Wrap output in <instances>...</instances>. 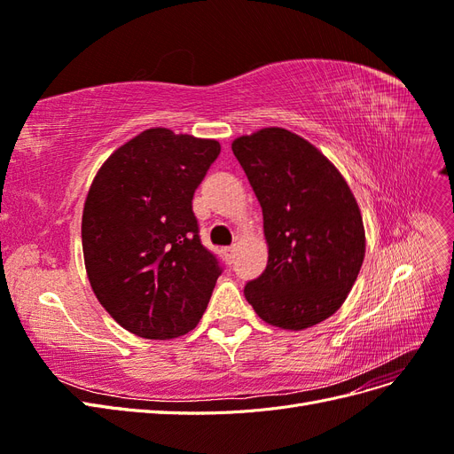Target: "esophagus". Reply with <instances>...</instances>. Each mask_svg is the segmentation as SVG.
Here are the masks:
<instances>
[{"label": "esophagus", "instance_id": "obj_1", "mask_svg": "<svg viewBox=\"0 0 454 454\" xmlns=\"http://www.w3.org/2000/svg\"><path fill=\"white\" fill-rule=\"evenodd\" d=\"M222 252H223V255H225V259L229 261V263H232V259H235V252L237 250L235 248H223Z\"/></svg>", "mask_w": 454, "mask_h": 454}]
</instances>
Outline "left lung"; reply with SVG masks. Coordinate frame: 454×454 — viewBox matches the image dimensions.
<instances>
[{"label": "left lung", "instance_id": "1", "mask_svg": "<svg viewBox=\"0 0 454 454\" xmlns=\"http://www.w3.org/2000/svg\"><path fill=\"white\" fill-rule=\"evenodd\" d=\"M263 210L267 269L244 295L261 320L282 329L312 327L335 314L365 255L360 206L318 147L280 129L231 144Z\"/></svg>", "mask_w": 454, "mask_h": 454}]
</instances>
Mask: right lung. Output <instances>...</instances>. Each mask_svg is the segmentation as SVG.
<instances>
[{"instance_id": "1", "label": "right lung", "mask_w": 454, "mask_h": 454, "mask_svg": "<svg viewBox=\"0 0 454 454\" xmlns=\"http://www.w3.org/2000/svg\"><path fill=\"white\" fill-rule=\"evenodd\" d=\"M217 140L147 129L96 172L81 222L92 292L127 332L167 340L193 329L222 267L200 244L195 189Z\"/></svg>"}]
</instances>
